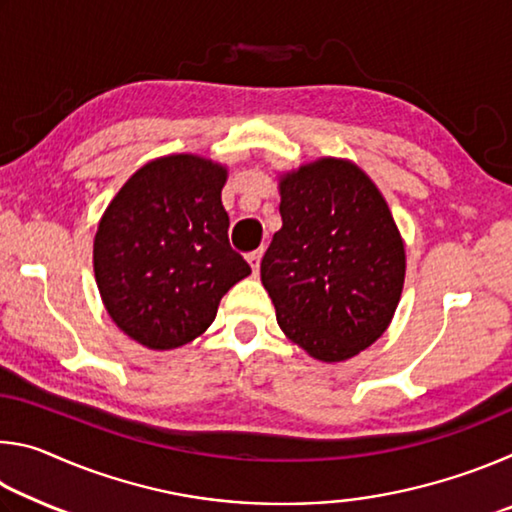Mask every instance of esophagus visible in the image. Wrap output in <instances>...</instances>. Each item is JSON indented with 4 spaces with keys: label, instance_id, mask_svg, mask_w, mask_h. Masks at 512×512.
Wrapping results in <instances>:
<instances>
[{
    "label": "esophagus",
    "instance_id": "1",
    "mask_svg": "<svg viewBox=\"0 0 512 512\" xmlns=\"http://www.w3.org/2000/svg\"><path fill=\"white\" fill-rule=\"evenodd\" d=\"M262 255H264V248L253 250V253H248V255H246L250 268H253V273H257V271H259V264H262Z\"/></svg>",
    "mask_w": 512,
    "mask_h": 512
}]
</instances>
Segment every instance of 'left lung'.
<instances>
[{
	"label": "left lung",
	"instance_id": "obj_1",
	"mask_svg": "<svg viewBox=\"0 0 512 512\" xmlns=\"http://www.w3.org/2000/svg\"><path fill=\"white\" fill-rule=\"evenodd\" d=\"M282 228L262 259L277 325L320 361H345L391 323L404 246L391 210L357 164L318 160L280 183Z\"/></svg>",
	"mask_w": 512,
	"mask_h": 512
}]
</instances>
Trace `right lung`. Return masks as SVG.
I'll use <instances>...</instances> for the list:
<instances>
[{
	"label": "right lung",
	"instance_id": "1",
	"mask_svg": "<svg viewBox=\"0 0 512 512\" xmlns=\"http://www.w3.org/2000/svg\"><path fill=\"white\" fill-rule=\"evenodd\" d=\"M225 169L169 155L133 173L94 237V275L110 318L151 350L194 341L250 273L228 239Z\"/></svg>",
	"mask_w": 512,
	"mask_h": 512
}]
</instances>
